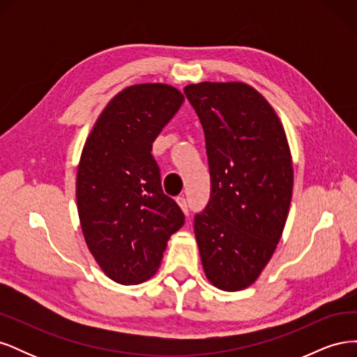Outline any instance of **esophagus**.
I'll list each match as a JSON object with an SVG mask.
<instances>
[{"instance_id": "1", "label": "esophagus", "mask_w": 357, "mask_h": 357, "mask_svg": "<svg viewBox=\"0 0 357 357\" xmlns=\"http://www.w3.org/2000/svg\"><path fill=\"white\" fill-rule=\"evenodd\" d=\"M177 204L181 207V210L185 211V214H189V205H188V199L185 197H177Z\"/></svg>"}]
</instances>
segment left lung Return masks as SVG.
Here are the masks:
<instances>
[{
  "mask_svg": "<svg viewBox=\"0 0 357 357\" xmlns=\"http://www.w3.org/2000/svg\"><path fill=\"white\" fill-rule=\"evenodd\" d=\"M205 134L210 199L195 214L207 278L222 290L255 283L282 238L294 188L284 129L273 107L240 82L189 84Z\"/></svg>",
  "mask_w": 357,
  "mask_h": 357,
  "instance_id": "left-lung-1",
  "label": "left lung"
}]
</instances>
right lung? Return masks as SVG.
I'll list each match as a JSON object with an SVG mask.
<instances>
[{
    "instance_id": "1",
    "label": "right lung",
    "mask_w": 357,
    "mask_h": 357,
    "mask_svg": "<svg viewBox=\"0 0 357 357\" xmlns=\"http://www.w3.org/2000/svg\"><path fill=\"white\" fill-rule=\"evenodd\" d=\"M185 96L168 84L129 86L105 107L77 169V210L95 261L121 284L152 277L169 236L185 223L165 195L152 155L156 137Z\"/></svg>"
}]
</instances>
